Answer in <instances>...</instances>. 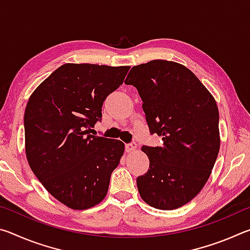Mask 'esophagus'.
I'll return each instance as SVG.
<instances>
[{
    "label": "esophagus",
    "instance_id": "1",
    "mask_svg": "<svg viewBox=\"0 0 250 250\" xmlns=\"http://www.w3.org/2000/svg\"><path fill=\"white\" fill-rule=\"evenodd\" d=\"M135 149H137V143L135 142H131L128 143V145H125V152H128V153L134 151Z\"/></svg>",
    "mask_w": 250,
    "mask_h": 250
}]
</instances>
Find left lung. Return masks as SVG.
<instances>
[{
	"label": "left lung",
	"instance_id": "1",
	"mask_svg": "<svg viewBox=\"0 0 250 250\" xmlns=\"http://www.w3.org/2000/svg\"><path fill=\"white\" fill-rule=\"evenodd\" d=\"M137 88L150 133L162 146H142L149 170L137 179L140 196L158 209L192 201L216 162L221 139L214 97L185 66L155 59L131 68L125 82Z\"/></svg>",
	"mask_w": 250,
	"mask_h": 250
}]
</instances>
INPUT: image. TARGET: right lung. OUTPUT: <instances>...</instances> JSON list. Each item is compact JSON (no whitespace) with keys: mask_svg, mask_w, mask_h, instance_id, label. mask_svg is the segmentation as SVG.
I'll return each instance as SVG.
<instances>
[{"mask_svg":"<svg viewBox=\"0 0 250 250\" xmlns=\"http://www.w3.org/2000/svg\"><path fill=\"white\" fill-rule=\"evenodd\" d=\"M129 66L65 64L34 90L24 113L25 152L34 174L57 201L87 209L107 195L125 152L120 140L88 134Z\"/></svg>","mask_w":250,"mask_h":250,"instance_id":"right-lung-1","label":"right lung"}]
</instances>
